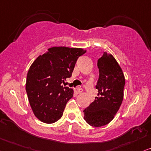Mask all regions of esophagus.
Listing matches in <instances>:
<instances>
[{
	"mask_svg": "<svg viewBox=\"0 0 151 151\" xmlns=\"http://www.w3.org/2000/svg\"><path fill=\"white\" fill-rule=\"evenodd\" d=\"M82 92H83V89H82L80 86H78L77 88V93L78 94H81V93H82Z\"/></svg>",
	"mask_w": 151,
	"mask_h": 151,
	"instance_id": "obj_1",
	"label": "esophagus"
}]
</instances>
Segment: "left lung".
I'll return each instance as SVG.
<instances>
[{
    "mask_svg": "<svg viewBox=\"0 0 151 151\" xmlns=\"http://www.w3.org/2000/svg\"><path fill=\"white\" fill-rule=\"evenodd\" d=\"M98 97L83 110L84 120L93 127H102L114 119L123 100L125 80L123 70L111 54L104 52L98 59Z\"/></svg>",
    "mask_w": 151,
    "mask_h": 151,
    "instance_id": "left-lung-1",
    "label": "left lung"
}]
</instances>
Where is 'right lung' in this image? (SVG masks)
Masks as SVG:
<instances>
[{
    "label": "right lung",
    "instance_id": "1",
    "mask_svg": "<svg viewBox=\"0 0 151 151\" xmlns=\"http://www.w3.org/2000/svg\"><path fill=\"white\" fill-rule=\"evenodd\" d=\"M86 52L81 48L53 47L35 59L28 70L26 91L33 114L40 121L53 123L62 117L73 89L65 86L78 58Z\"/></svg>",
    "mask_w": 151,
    "mask_h": 151
}]
</instances>
